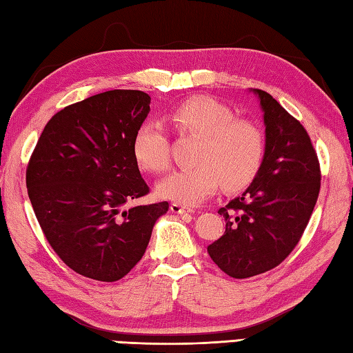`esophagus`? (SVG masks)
I'll list each match as a JSON object with an SVG mask.
<instances>
[{
  "instance_id": "34e87169",
  "label": "esophagus",
  "mask_w": 353,
  "mask_h": 353,
  "mask_svg": "<svg viewBox=\"0 0 353 353\" xmlns=\"http://www.w3.org/2000/svg\"><path fill=\"white\" fill-rule=\"evenodd\" d=\"M171 212H174V214H185V212H194L191 208H186V206H182V205H179V203H172L171 205Z\"/></svg>"
}]
</instances>
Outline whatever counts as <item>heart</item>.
Wrapping results in <instances>:
<instances>
[{
	"label": "heart",
	"mask_w": 353,
	"mask_h": 353,
	"mask_svg": "<svg viewBox=\"0 0 353 353\" xmlns=\"http://www.w3.org/2000/svg\"><path fill=\"white\" fill-rule=\"evenodd\" d=\"M170 123L182 134L200 138L194 167L170 172L157 183L163 199L196 206L223 185L236 190L256 176L265 153L264 133L249 119L236 118L226 104L208 95L192 97L171 109ZM133 156L141 168L168 167V137L159 121H147L134 133Z\"/></svg>",
	"instance_id": "obj_1"
}]
</instances>
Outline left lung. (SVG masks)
<instances>
[{"label":"left lung","instance_id":"left-lung-1","mask_svg":"<svg viewBox=\"0 0 353 353\" xmlns=\"http://www.w3.org/2000/svg\"><path fill=\"white\" fill-rule=\"evenodd\" d=\"M252 91L264 112V159L249 188L219 209L226 230L208 245L209 256L235 279L265 273L292 252L317 203L321 179L301 121L268 92Z\"/></svg>","mask_w":353,"mask_h":353}]
</instances>
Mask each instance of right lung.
Instances as JSON below:
<instances>
[{"mask_svg": "<svg viewBox=\"0 0 353 353\" xmlns=\"http://www.w3.org/2000/svg\"><path fill=\"white\" fill-rule=\"evenodd\" d=\"M150 95L114 89L66 106L45 125L26 182L59 258L89 279L115 282L141 261L168 201L125 209L148 194L133 156Z\"/></svg>", "mask_w": 353, "mask_h": 353, "instance_id": "add662e5", "label": "right lung"}]
</instances>
